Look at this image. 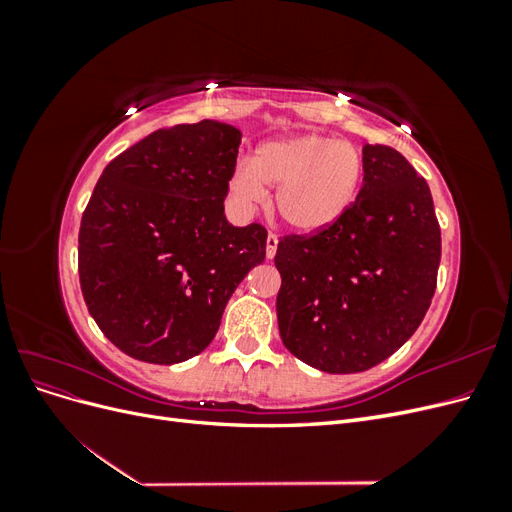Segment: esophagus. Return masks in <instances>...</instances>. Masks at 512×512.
<instances>
[{
	"label": "esophagus",
	"instance_id": "34e87169",
	"mask_svg": "<svg viewBox=\"0 0 512 512\" xmlns=\"http://www.w3.org/2000/svg\"><path fill=\"white\" fill-rule=\"evenodd\" d=\"M277 252V235L275 232H269L267 237V258H273Z\"/></svg>",
	"mask_w": 512,
	"mask_h": 512
}]
</instances>
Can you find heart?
<instances>
[{
	"label": "heart",
	"instance_id": "heart-1",
	"mask_svg": "<svg viewBox=\"0 0 512 512\" xmlns=\"http://www.w3.org/2000/svg\"><path fill=\"white\" fill-rule=\"evenodd\" d=\"M363 177L359 147L324 134H299L260 145L250 166L232 173L230 192L239 205L256 207L267 200L265 188H277L282 220L294 230L318 232L352 207Z\"/></svg>",
	"mask_w": 512,
	"mask_h": 512
}]
</instances>
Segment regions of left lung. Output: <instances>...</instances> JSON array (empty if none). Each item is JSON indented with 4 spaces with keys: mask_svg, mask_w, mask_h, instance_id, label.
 <instances>
[{
    "mask_svg": "<svg viewBox=\"0 0 512 512\" xmlns=\"http://www.w3.org/2000/svg\"><path fill=\"white\" fill-rule=\"evenodd\" d=\"M365 177L335 224L277 241V324L299 361L371 369L423 322L438 284L440 224L429 185L389 145H365Z\"/></svg>",
    "mask_w": 512,
    "mask_h": 512,
    "instance_id": "8db88e82",
    "label": "left lung"
}]
</instances>
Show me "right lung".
I'll use <instances>...</instances> for the list:
<instances>
[{
  "instance_id": "add662e5",
  "label": "right lung",
  "mask_w": 512,
  "mask_h": 512,
  "mask_svg": "<svg viewBox=\"0 0 512 512\" xmlns=\"http://www.w3.org/2000/svg\"><path fill=\"white\" fill-rule=\"evenodd\" d=\"M241 132L220 121L151 132L104 168L83 211L79 280L91 318L136 361L203 352L243 277L267 256V228L230 226L224 198Z\"/></svg>"
}]
</instances>
